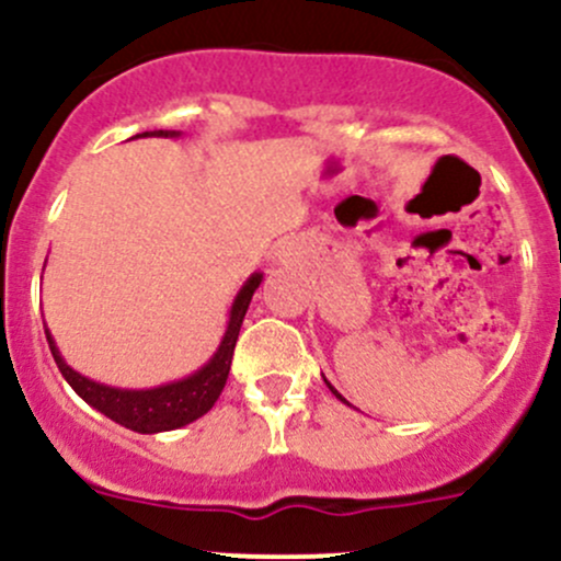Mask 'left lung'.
I'll list each match as a JSON object with an SVG mask.
<instances>
[{
	"label": "left lung",
	"instance_id": "left-lung-1",
	"mask_svg": "<svg viewBox=\"0 0 561 561\" xmlns=\"http://www.w3.org/2000/svg\"><path fill=\"white\" fill-rule=\"evenodd\" d=\"M322 378H324V375H322ZM324 383H328V389H330L332 393H335V397H337V399H341V402H343V404H348V402H346V399H343V397H341V393H337V391H335V386H332L328 378H324Z\"/></svg>",
	"mask_w": 561,
	"mask_h": 561
}]
</instances>
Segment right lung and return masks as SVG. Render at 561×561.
<instances>
[{"label": "right lung", "mask_w": 561, "mask_h": 561, "mask_svg": "<svg viewBox=\"0 0 561 561\" xmlns=\"http://www.w3.org/2000/svg\"><path fill=\"white\" fill-rule=\"evenodd\" d=\"M181 138L178 130H151L140 133L135 138ZM263 274L255 271V274L248 276L242 287H239L237 298H233L229 309V322H226V332L220 337L218 348L199 370H194L186 378L170 380V383L153 386V389H116V386L98 383V380L88 378V375L77 373L69 362L64 359V354L58 351V343H55L53 332L45 328L47 343H50L53 359L58 365L60 375L66 378V383L71 386L90 408L111 417L119 426L138 431V434H159V431H172L194 423L196 417H202L205 412L218 402L220 391H224L226 378H229L231 370V356L233 346H237L239 330H242L244 313H248V306L255 295L257 287H261Z\"/></svg>", "instance_id": "1"}]
</instances>
